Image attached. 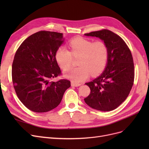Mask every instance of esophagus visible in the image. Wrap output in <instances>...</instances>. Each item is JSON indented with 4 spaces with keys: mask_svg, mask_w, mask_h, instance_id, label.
Instances as JSON below:
<instances>
[{
    "mask_svg": "<svg viewBox=\"0 0 149 149\" xmlns=\"http://www.w3.org/2000/svg\"><path fill=\"white\" fill-rule=\"evenodd\" d=\"M81 84L80 83H75L74 81H71V86H75V87H77V86H79Z\"/></svg>",
    "mask_w": 149,
    "mask_h": 149,
    "instance_id": "1",
    "label": "esophagus"
}]
</instances>
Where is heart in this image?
<instances>
[{
	"label": "heart",
	"mask_w": 149,
	"mask_h": 149,
	"mask_svg": "<svg viewBox=\"0 0 149 149\" xmlns=\"http://www.w3.org/2000/svg\"><path fill=\"white\" fill-rule=\"evenodd\" d=\"M70 51L60 46L56 53V59L60 68L66 71L71 67L72 57L80 56L78 61L79 67L69 70L66 77L75 82L85 80L91 74L95 75L104 68L107 57L108 48L103 41L93 42L83 37H76L69 43Z\"/></svg>",
	"instance_id": "b5f03b06"
}]
</instances>
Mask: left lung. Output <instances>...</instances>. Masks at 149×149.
Listing matches in <instances>:
<instances>
[{"instance_id": "left-lung-1", "label": "left lung", "mask_w": 149, "mask_h": 149, "mask_svg": "<svg viewBox=\"0 0 149 149\" xmlns=\"http://www.w3.org/2000/svg\"><path fill=\"white\" fill-rule=\"evenodd\" d=\"M84 35L100 38L108 48L105 70L95 79L86 83L91 92L84 101L98 111H113L127 98L134 84V63L131 51L121 37L108 29Z\"/></svg>"}]
</instances>
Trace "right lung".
I'll return each mask as SVG.
<instances>
[{
	"label": "right lung",
	"mask_w": 149,
	"mask_h": 149,
	"mask_svg": "<svg viewBox=\"0 0 149 149\" xmlns=\"http://www.w3.org/2000/svg\"><path fill=\"white\" fill-rule=\"evenodd\" d=\"M63 42L62 33L40 31L26 38L15 54L12 65L14 88L30 111L42 113L52 110L70 86L66 79L52 81L61 75L56 53Z\"/></svg>",
	"instance_id": "right-lung-1"
}]
</instances>
